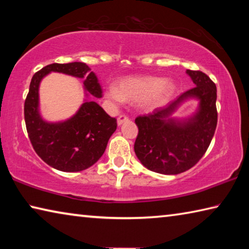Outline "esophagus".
I'll use <instances>...</instances> for the list:
<instances>
[{"mask_svg":"<svg viewBox=\"0 0 249 249\" xmlns=\"http://www.w3.org/2000/svg\"><path fill=\"white\" fill-rule=\"evenodd\" d=\"M127 121H128V117L126 115H120L119 117H117V124L119 125H122L124 122H127Z\"/></svg>","mask_w":249,"mask_h":249,"instance_id":"1","label":"esophagus"}]
</instances>
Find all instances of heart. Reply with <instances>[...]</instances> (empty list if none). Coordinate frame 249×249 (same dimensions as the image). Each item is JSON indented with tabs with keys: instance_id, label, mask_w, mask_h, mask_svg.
<instances>
[{
	"instance_id": "heart-1",
	"label": "heart",
	"mask_w": 249,
	"mask_h": 249,
	"mask_svg": "<svg viewBox=\"0 0 249 249\" xmlns=\"http://www.w3.org/2000/svg\"><path fill=\"white\" fill-rule=\"evenodd\" d=\"M176 84L171 80H163L153 75L130 77L121 80L119 87H109L107 95L113 102L120 103L124 100H141L144 109H154L165 103L174 95Z\"/></svg>"
}]
</instances>
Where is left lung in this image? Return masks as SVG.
<instances>
[{
	"instance_id": "obj_1",
	"label": "left lung",
	"mask_w": 249,
	"mask_h": 249,
	"mask_svg": "<svg viewBox=\"0 0 249 249\" xmlns=\"http://www.w3.org/2000/svg\"><path fill=\"white\" fill-rule=\"evenodd\" d=\"M195 88L153 113L135 120L138 135L134 150L147 169L162 175H178L190 169L203 157L217 124L216 86L202 71L187 70ZM189 98L199 100V107L184 120L171 117Z\"/></svg>"
}]
</instances>
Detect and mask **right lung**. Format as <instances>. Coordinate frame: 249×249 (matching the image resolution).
<instances>
[{"label": "right lung", "instance_id": "obj_1", "mask_svg": "<svg viewBox=\"0 0 249 249\" xmlns=\"http://www.w3.org/2000/svg\"><path fill=\"white\" fill-rule=\"evenodd\" d=\"M90 70L83 62L52 64L34 74L29 84L24 104L29 141L36 154L57 170L77 172L94 165L102 157L109 137L117 127L116 120L92 100H86L78 112L64 122L49 123L40 116L39 84L50 72L81 78L88 93L94 98H102L99 80Z\"/></svg>", "mask_w": 249, "mask_h": 249}]
</instances>
